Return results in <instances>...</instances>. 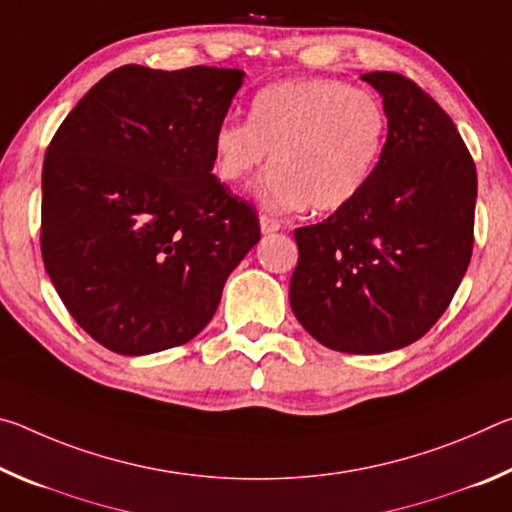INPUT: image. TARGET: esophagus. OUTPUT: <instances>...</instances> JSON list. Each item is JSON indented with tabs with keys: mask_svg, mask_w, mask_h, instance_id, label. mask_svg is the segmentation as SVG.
Listing matches in <instances>:
<instances>
[{
	"mask_svg": "<svg viewBox=\"0 0 512 512\" xmlns=\"http://www.w3.org/2000/svg\"><path fill=\"white\" fill-rule=\"evenodd\" d=\"M259 228H262L264 235H268V232H277V230H280L282 223L277 221V219H273V216L262 214V216H259Z\"/></svg>",
	"mask_w": 512,
	"mask_h": 512,
	"instance_id": "34e87169",
	"label": "esophagus"
}]
</instances>
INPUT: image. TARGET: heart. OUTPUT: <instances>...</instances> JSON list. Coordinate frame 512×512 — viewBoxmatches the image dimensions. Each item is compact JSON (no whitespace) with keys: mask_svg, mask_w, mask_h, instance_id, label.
<instances>
[{"mask_svg":"<svg viewBox=\"0 0 512 512\" xmlns=\"http://www.w3.org/2000/svg\"><path fill=\"white\" fill-rule=\"evenodd\" d=\"M388 135L377 94L336 79H293L259 90L248 121L223 119L212 137V167L225 185H241L271 153L255 185L273 212H336L375 176Z\"/></svg>","mask_w":512,"mask_h":512,"instance_id":"1","label":"heart"}]
</instances>
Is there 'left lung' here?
Listing matches in <instances>:
<instances>
[{
	"label": "left lung",
	"mask_w": 512,
	"mask_h": 512,
	"mask_svg": "<svg viewBox=\"0 0 512 512\" xmlns=\"http://www.w3.org/2000/svg\"><path fill=\"white\" fill-rule=\"evenodd\" d=\"M388 115L368 187L323 223L305 225L289 300L325 348L400 350L445 314L472 257L476 167L447 112L395 72L361 76Z\"/></svg>",
	"instance_id": "1"
}]
</instances>
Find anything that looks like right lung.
<instances>
[{
  "label": "right lung",
  "mask_w": 512,
  "mask_h": 512,
  "mask_svg": "<svg viewBox=\"0 0 512 512\" xmlns=\"http://www.w3.org/2000/svg\"><path fill=\"white\" fill-rule=\"evenodd\" d=\"M241 83V69L124 65L51 140L42 259L103 348L142 357L192 341L259 241L253 205L212 173V137Z\"/></svg>",
  "instance_id": "add662e5"
}]
</instances>
